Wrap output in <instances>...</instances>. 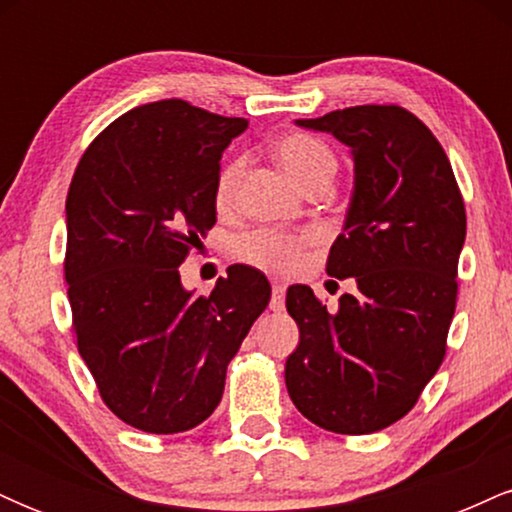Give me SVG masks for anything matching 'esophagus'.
Masks as SVG:
<instances>
[{"mask_svg":"<svg viewBox=\"0 0 512 512\" xmlns=\"http://www.w3.org/2000/svg\"><path fill=\"white\" fill-rule=\"evenodd\" d=\"M284 296H286V286L284 284H274L272 286V301H269V308L276 310H284Z\"/></svg>","mask_w":512,"mask_h":512,"instance_id":"obj_1","label":"esophagus"}]
</instances>
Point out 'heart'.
Returning <instances> with one entry per match:
<instances>
[{
  "mask_svg": "<svg viewBox=\"0 0 512 512\" xmlns=\"http://www.w3.org/2000/svg\"><path fill=\"white\" fill-rule=\"evenodd\" d=\"M274 154L286 173L291 175L303 190L320 185V182H332L337 173V156L332 146L322 139L305 132H293L281 137L274 146ZM245 173V158L236 156L223 163L219 175H216L214 199L219 209H231L236 202L240 180ZM303 240L293 236H281L274 231H252L238 240V255L245 262L257 264V267L269 269L276 274H289L301 262Z\"/></svg>",
  "mask_w": 512,
  "mask_h": 512,
  "instance_id": "1",
  "label": "heart"
}]
</instances>
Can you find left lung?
<instances>
[{"instance_id": "obj_1", "label": "left lung", "mask_w": 512, "mask_h": 512, "mask_svg": "<svg viewBox=\"0 0 512 512\" xmlns=\"http://www.w3.org/2000/svg\"><path fill=\"white\" fill-rule=\"evenodd\" d=\"M296 125L351 149L354 192L327 274L354 276L356 291L334 313L308 286L286 291L301 330L286 387L325 431H383L409 414L443 363L467 233L460 187L431 129L399 105H356Z\"/></svg>"}]
</instances>
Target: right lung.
Listing matches in <instances>:
<instances>
[{
    "instance_id": "right-lung-1",
    "label": "right lung",
    "mask_w": 512,
    "mask_h": 512,
    "mask_svg": "<svg viewBox=\"0 0 512 512\" xmlns=\"http://www.w3.org/2000/svg\"><path fill=\"white\" fill-rule=\"evenodd\" d=\"M245 129L180 98L146 103L105 127L74 170L64 279L76 344L108 409L139 431L209 419L272 298L248 264L228 267L209 296L178 272L216 223L221 154Z\"/></svg>"
}]
</instances>
